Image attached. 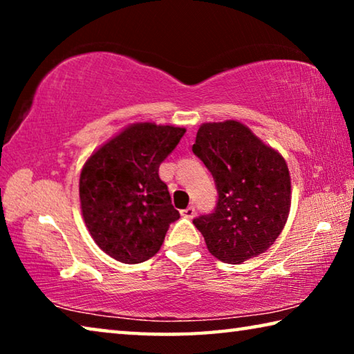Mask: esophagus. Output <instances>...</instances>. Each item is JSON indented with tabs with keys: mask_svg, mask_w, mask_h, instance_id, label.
<instances>
[{
	"mask_svg": "<svg viewBox=\"0 0 354 354\" xmlns=\"http://www.w3.org/2000/svg\"><path fill=\"white\" fill-rule=\"evenodd\" d=\"M181 215H183V217H185V218H194L195 217V207L194 206H189V207L183 209Z\"/></svg>",
	"mask_w": 354,
	"mask_h": 354,
	"instance_id": "34e87169",
	"label": "esophagus"
}]
</instances>
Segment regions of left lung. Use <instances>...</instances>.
<instances>
[{
  "mask_svg": "<svg viewBox=\"0 0 354 354\" xmlns=\"http://www.w3.org/2000/svg\"><path fill=\"white\" fill-rule=\"evenodd\" d=\"M192 151L215 181L211 214L194 218L209 253L242 263L272 247L289 217L290 175L283 156L236 120L201 124Z\"/></svg>",
  "mask_w": 354,
  "mask_h": 354,
  "instance_id": "obj_1",
  "label": "left lung"
}]
</instances>
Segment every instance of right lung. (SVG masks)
I'll return each instance as SVG.
<instances>
[{"instance_id":"add662e5","label":"right lung","mask_w":354,"mask_h":354,"mask_svg":"<svg viewBox=\"0 0 354 354\" xmlns=\"http://www.w3.org/2000/svg\"><path fill=\"white\" fill-rule=\"evenodd\" d=\"M184 133L169 124H131L84 165L82 217L95 243L113 259L139 263L153 257L170 223L179 218L169 187L159 178V165Z\"/></svg>"}]
</instances>
